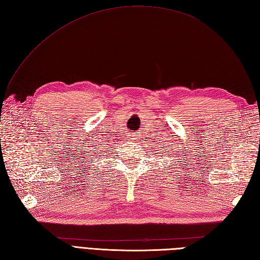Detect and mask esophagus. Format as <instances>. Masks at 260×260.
<instances>
[{
	"mask_svg": "<svg viewBox=\"0 0 260 260\" xmlns=\"http://www.w3.org/2000/svg\"><path fill=\"white\" fill-rule=\"evenodd\" d=\"M132 139H134V140H139V138L137 136H134V138H132Z\"/></svg>",
	"mask_w": 260,
	"mask_h": 260,
	"instance_id": "1",
	"label": "esophagus"
}]
</instances>
